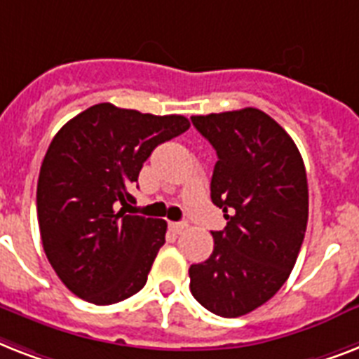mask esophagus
<instances>
[{"mask_svg": "<svg viewBox=\"0 0 359 359\" xmlns=\"http://www.w3.org/2000/svg\"><path fill=\"white\" fill-rule=\"evenodd\" d=\"M170 228L174 233H182V231L187 229V224H185V222H170Z\"/></svg>", "mask_w": 359, "mask_h": 359, "instance_id": "34e87169", "label": "esophagus"}]
</instances>
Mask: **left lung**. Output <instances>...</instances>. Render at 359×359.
Masks as SVG:
<instances>
[{"instance_id": "obj_1", "label": "left lung", "mask_w": 359, "mask_h": 359, "mask_svg": "<svg viewBox=\"0 0 359 359\" xmlns=\"http://www.w3.org/2000/svg\"><path fill=\"white\" fill-rule=\"evenodd\" d=\"M217 151L211 200L228 224L213 254L191 265V293L220 317H241L280 291L308 226V177L287 131L259 109L191 116Z\"/></svg>"}]
</instances>
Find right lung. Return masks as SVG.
Masks as SVG:
<instances>
[{"instance_id": "1", "label": "right lung", "mask_w": 359, "mask_h": 359, "mask_svg": "<svg viewBox=\"0 0 359 359\" xmlns=\"http://www.w3.org/2000/svg\"><path fill=\"white\" fill-rule=\"evenodd\" d=\"M189 126L182 114L98 103L53 137L40 166L36 213L48 261L76 297L109 306L144 287L166 222L124 208L154 148Z\"/></svg>"}]
</instances>
